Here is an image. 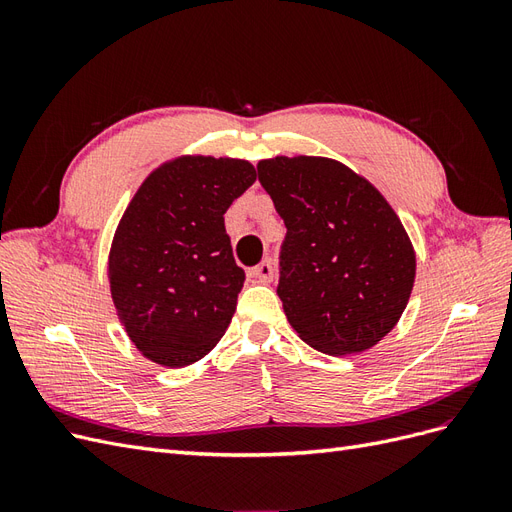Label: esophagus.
Instances as JSON below:
<instances>
[{
  "label": "esophagus",
  "instance_id": "34e87169",
  "mask_svg": "<svg viewBox=\"0 0 512 512\" xmlns=\"http://www.w3.org/2000/svg\"><path fill=\"white\" fill-rule=\"evenodd\" d=\"M250 275L254 277L256 282H260V284H269V282H273V275H275V267H273V262H271V258H267V260H262L258 267H254L252 271H250Z\"/></svg>",
  "mask_w": 512,
  "mask_h": 512
}]
</instances>
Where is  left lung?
Returning a JSON list of instances; mask_svg holds the SVG:
<instances>
[{
  "label": "left lung",
  "instance_id": "obj_1",
  "mask_svg": "<svg viewBox=\"0 0 512 512\" xmlns=\"http://www.w3.org/2000/svg\"><path fill=\"white\" fill-rule=\"evenodd\" d=\"M288 228L280 284L290 327L318 352L369 350L410 301L416 254L393 207L359 173L320 156L258 162Z\"/></svg>",
  "mask_w": 512,
  "mask_h": 512
}]
</instances>
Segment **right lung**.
<instances>
[{"label": "right lung", "instance_id": "add662e5", "mask_svg": "<svg viewBox=\"0 0 512 512\" xmlns=\"http://www.w3.org/2000/svg\"><path fill=\"white\" fill-rule=\"evenodd\" d=\"M254 181L247 160L179 156L153 168L123 211L108 288L123 331L149 361L192 365L226 333L245 273L224 213Z\"/></svg>", "mask_w": 512, "mask_h": 512}]
</instances>
